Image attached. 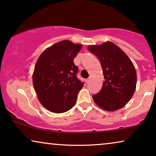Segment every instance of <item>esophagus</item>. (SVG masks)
<instances>
[{
  "mask_svg": "<svg viewBox=\"0 0 156 156\" xmlns=\"http://www.w3.org/2000/svg\"><path fill=\"white\" fill-rule=\"evenodd\" d=\"M89 81H90V77H89L88 79H87V80H86V82H87V83H89Z\"/></svg>",
  "mask_w": 156,
  "mask_h": 156,
  "instance_id": "obj_1",
  "label": "esophagus"
}]
</instances>
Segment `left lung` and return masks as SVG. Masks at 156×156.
I'll return each instance as SVG.
<instances>
[{"label":"left lung","mask_w":156,"mask_h":156,"mask_svg":"<svg viewBox=\"0 0 156 156\" xmlns=\"http://www.w3.org/2000/svg\"><path fill=\"white\" fill-rule=\"evenodd\" d=\"M88 50L99 59L105 80L101 91L92 95L94 101L108 112L122 108L131 99L136 89L137 76L133 63L111 42L90 45Z\"/></svg>","instance_id":"left-lung-1"}]
</instances>
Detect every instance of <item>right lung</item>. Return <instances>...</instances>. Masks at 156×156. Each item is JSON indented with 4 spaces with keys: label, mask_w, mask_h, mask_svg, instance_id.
I'll list each match as a JSON object with an SVG mask.
<instances>
[{
    "label": "right lung",
    "mask_w": 156,
    "mask_h": 156,
    "mask_svg": "<svg viewBox=\"0 0 156 156\" xmlns=\"http://www.w3.org/2000/svg\"><path fill=\"white\" fill-rule=\"evenodd\" d=\"M82 44L63 40L44 51L36 62L33 86L42 105L53 113L67 112L75 105L84 86L76 76L74 59Z\"/></svg>",
    "instance_id": "add662e5"
}]
</instances>
